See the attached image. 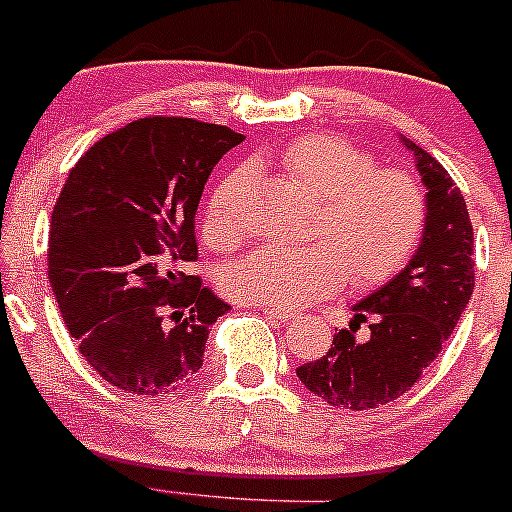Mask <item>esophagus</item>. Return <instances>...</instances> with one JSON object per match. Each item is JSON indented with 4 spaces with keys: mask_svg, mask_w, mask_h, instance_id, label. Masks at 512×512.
Returning a JSON list of instances; mask_svg holds the SVG:
<instances>
[{
    "mask_svg": "<svg viewBox=\"0 0 512 512\" xmlns=\"http://www.w3.org/2000/svg\"><path fill=\"white\" fill-rule=\"evenodd\" d=\"M261 310H263V313H266V315H273V318H278V320H291V318H295L293 310L281 308V305H263Z\"/></svg>",
    "mask_w": 512,
    "mask_h": 512,
    "instance_id": "34e87169",
    "label": "esophagus"
}]
</instances>
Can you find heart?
<instances>
[{"label": "heart", "mask_w": 512, "mask_h": 512, "mask_svg": "<svg viewBox=\"0 0 512 512\" xmlns=\"http://www.w3.org/2000/svg\"><path fill=\"white\" fill-rule=\"evenodd\" d=\"M276 162L315 197L305 246H261L224 273V291L241 303L293 308L345 281L370 288L402 271L426 229V192L414 175L379 170L372 155L340 135H303L276 150ZM246 175L229 172L212 189L202 234L212 249L241 241Z\"/></svg>", "instance_id": "heart-1"}]
</instances>
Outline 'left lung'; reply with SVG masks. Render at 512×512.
<instances>
[{
	"label": "left lung",
	"mask_w": 512,
	"mask_h": 512,
	"mask_svg": "<svg viewBox=\"0 0 512 512\" xmlns=\"http://www.w3.org/2000/svg\"><path fill=\"white\" fill-rule=\"evenodd\" d=\"M414 152L426 187V229L414 256L382 288L352 305L350 328L333 337L320 360L295 374L333 407L362 412L409 392L421 372L439 357L476 286L473 226L466 199L439 160L402 138ZM360 322L371 323L365 341L354 337Z\"/></svg>",
	"instance_id": "1"
}]
</instances>
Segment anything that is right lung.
I'll list each match as a JSON object with an SVG mask.
<instances>
[{"mask_svg":"<svg viewBox=\"0 0 512 512\" xmlns=\"http://www.w3.org/2000/svg\"><path fill=\"white\" fill-rule=\"evenodd\" d=\"M241 140L192 118H140L100 138L63 184L49 281L81 357L115 389L155 397L202 367L229 305L189 273L194 214Z\"/></svg>","mask_w":512,"mask_h":512,"instance_id":"1","label":"right lung"}]
</instances>
